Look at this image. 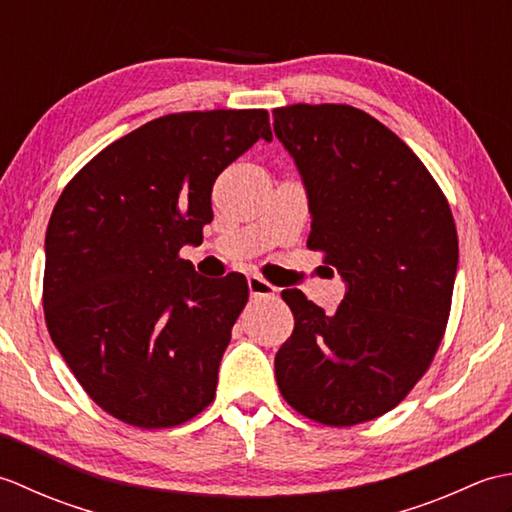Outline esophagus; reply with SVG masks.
Wrapping results in <instances>:
<instances>
[{
	"label": "esophagus",
	"mask_w": 512,
	"mask_h": 512,
	"mask_svg": "<svg viewBox=\"0 0 512 512\" xmlns=\"http://www.w3.org/2000/svg\"><path fill=\"white\" fill-rule=\"evenodd\" d=\"M248 292H250V297H255V299H266V297H275L277 288L273 284H268L266 279L253 275V277H248Z\"/></svg>",
	"instance_id": "1"
}]
</instances>
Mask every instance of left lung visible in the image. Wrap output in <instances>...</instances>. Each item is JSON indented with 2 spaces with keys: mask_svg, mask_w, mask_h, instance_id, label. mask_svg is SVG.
<instances>
[{
  "mask_svg": "<svg viewBox=\"0 0 512 512\" xmlns=\"http://www.w3.org/2000/svg\"><path fill=\"white\" fill-rule=\"evenodd\" d=\"M273 116L308 191V248L347 284L334 314L281 292L295 330L275 356L277 385L301 416L352 427L394 409L429 369L451 312L458 231L429 169L374 116L336 103Z\"/></svg>",
  "mask_w": 512,
  "mask_h": 512,
  "instance_id": "8db88e82",
  "label": "left lung"
}]
</instances>
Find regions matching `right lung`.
<instances>
[{"label": "right lung", "mask_w": 512, "mask_h": 512, "mask_svg": "<svg viewBox=\"0 0 512 512\" xmlns=\"http://www.w3.org/2000/svg\"><path fill=\"white\" fill-rule=\"evenodd\" d=\"M259 138L273 140L266 110L160 116L96 154L54 204L48 332L85 394L121 422L178 427L215 398L248 284L200 277L180 248L202 242L217 176Z\"/></svg>", "instance_id": "right-lung-1"}]
</instances>
